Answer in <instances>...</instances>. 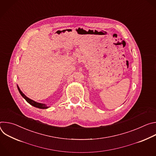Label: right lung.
Instances as JSON below:
<instances>
[{
	"label": "right lung",
	"mask_w": 156,
	"mask_h": 156,
	"mask_svg": "<svg viewBox=\"0 0 156 156\" xmlns=\"http://www.w3.org/2000/svg\"><path fill=\"white\" fill-rule=\"evenodd\" d=\"M17 87H18V91H19V92H20V94L22 96V97H23V98L30 104H31V105H33V106H34V107H37V108H44H44H48V107H47L44 104H41V103H39V102H35V101H34L30 99V98H27L23 93H22V92L21 91V90H20V88H19V87H18V86H17Z\"/></svg>",
	"instance_id": "right-lung-1"
}]
</instances>
